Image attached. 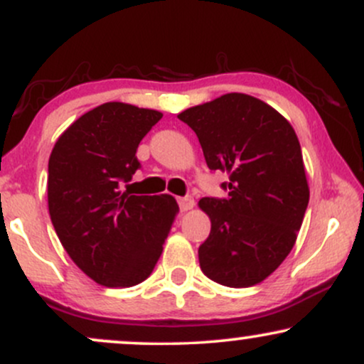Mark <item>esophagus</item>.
Wrapping results in <instances>:
<instances>
[{
    "label": "esophagus",
    "instance_id": "obj_1",
    "mask_svg": "<svg viewBox=\"0 0 364 364\" xmlns=\"http://www.w3.org/2000/svg\"><path fill=\"white\" fill-rule=\"evenodd\" d=\"M178 203L181 212H188L195 207V200L191 196H181V198H178Z\"/></svg>",
    "mask_w": 364,
    "mask_h": 364
}]
</instances>
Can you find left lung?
I'll return each instance as SVG.
<instances>
[{"label": "left lung", "mask_w": 364, "mask_h": 364, "mask_svg": "<svg viewBox=\"0 0 364 364\" xmlns=\"http://www.w3.org/2000/svg\"><path fill=\"white\" fill-rule=\"evenodd\" d=\"M178 118L198 136L208 169L229 174L228 198L198 202L212 224L200 269L223 286H255L286 260L310 200L296 132L269 104L237 92Z\"/></svg>", "instance_id": "left-lung-1"}]
</instances>
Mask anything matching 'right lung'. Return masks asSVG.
Listing matches in <instances>:
<instances>
[{
  "instance_id": "add662e5",
  "label": "right lung",
  "mask_w": 364,
  "mask_h": 364,
  "mask_svg": "<svg viewBox=\"0 0 364 364\" xmlns=\"http://www.w3.org/2000/svg\"><path fill=\"white\" fill-rule=\"evenodd\" d=\"M162 112L106 102L80 116L54 144L48 205L63 248L106 287L152 274L179 207L171 195H129L121 183L140 168L136 149Z\"/></svg>"
}]
</instances>
